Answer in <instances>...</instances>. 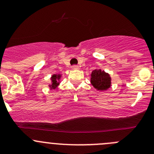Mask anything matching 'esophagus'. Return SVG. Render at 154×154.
Wrapping results in <instances>:
<instances>
[{"instance_id": "1", "label": "esophagus", "mask_w": 154, "mask_h": 154, "mask_svg": "<svg viewBox=\"0 0 154 154\" xmlns=\"http://www.w3.org/2000/svg\"><path fill=\"white\" fill-rule=\"evenodd\" d=\"M79 66H72V69H74V70H77V69H79Z\"/></svg>"}]
</instances>
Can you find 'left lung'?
Here are the masks:
<instances>
[{
    "instance_id": "left-lung-1",
    "label": "left lung",
    "mask_w": 154,
    "mask_h": 154,
    "mask_svg": "<svg viewBox=\"0 0 154 154\" xmlns=\"http://www.w3.org/2000/svg\"><path fill=\"white\" fill-rule=\"evenodd\" d=\"M90 82L97 91H106L112 86V78L110 74L103 70L97 68L91 72Z\"/></svg>"
}]
</instances>
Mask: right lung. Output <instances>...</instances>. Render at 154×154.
Wrapping results in <instances>:
<instances>
[{
	"label": "right lung",
	"mask_w": 154,
	"mask_h": 154,
	"mask_svg": "<svg viewBox=\"0 0 154 154\" xmlns=\"http://www.w3.org/2000/svg\"><path fill=\"white\" fill-rule=\"evenodd\" d=\"M62 74H54L51 77V83L48 85L50 89H56L58 87L60 83V80H61Z\"/></svg>",
	"instance_id": "1"
}]
</instances>
